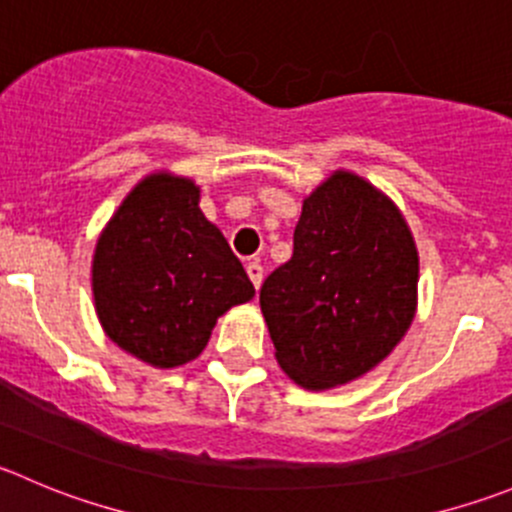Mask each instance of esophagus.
<instances>
[{"label": "esophagus", "instance_id": "34e87169", "mask_svg": "<svg viewBox=\"0 0 512 512\" xmlns=\"http://www.w3.org/2000/svg\"><path fill=\"white\" fill-rule=\"evenodd\" d=\"M247 275H250V280H252V285L255 287H260L262 285V277H265V270H262V265L257 260H250L247 262Z\"/></svg>", "mask_w": 512, "mask_h": 512}]
</instances>
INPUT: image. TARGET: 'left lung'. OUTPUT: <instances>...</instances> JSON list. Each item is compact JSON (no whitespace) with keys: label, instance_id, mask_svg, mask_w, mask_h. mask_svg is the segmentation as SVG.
Masks as SVG:
<instances>
[{"label":"left lung","instance_id":"8db88e82","mask_svg":"<svg viewBox=\"0 0 512 512\" xmlns=\"http://www.w3.org/2000/svg\"><path fill=\"white\" fill-rule=\"evenodd\" d=\"M418 300V250L388 197L335 172L302 205L292 257L262 282L282 370L307 390L345 385L403 340Z\"/></svg>","mask_w":512,"mask_h":512}]
</instances>
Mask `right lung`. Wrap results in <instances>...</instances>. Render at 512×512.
Masks as SVG:
<instances>
[{"label":"right lung","mask_w":512,"mask_h":512,"mask_svg":"<svg viewBox=\"0 0 512 512\" xmlns=\"http://www.w3.org/2000/svg\"><path fill=\"white\" fill-rule=\"evenodd\" d=\"M197 202L195 182L150 175L119 205L94 250V307L104 332L155 367L195 360L217 317L255 295Z\"/></svg>","instance_id":"1"}]
</instances>
